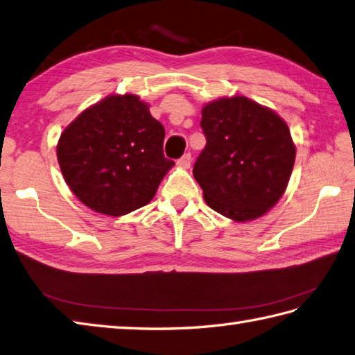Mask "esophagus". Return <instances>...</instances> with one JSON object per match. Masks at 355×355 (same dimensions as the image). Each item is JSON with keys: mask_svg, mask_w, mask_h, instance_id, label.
<instances>
[{"mask_svg": "<svg viewBox=\"0 0 355 355\" xmlns=\"http://www.w3.org/2000/svg\"><path fill=\"white\" fill-rule=\"evenodd\" d=\"M191 161H193L191 153H185L182 158L178 159V166L182 168H189V166H191Z\"/></svg>", "mask_w": 355, "mask_h": 355, "instance_id": "obj_1", "label": "esophagus"}]
</instances>
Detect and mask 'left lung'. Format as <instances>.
I'll return each mask as SVG.
<instances>
[{
    "instance_id": "8db88e82",
    "label": "left lung",
    "mask_w": 355,
    "mask_h": 355,
    "mask_svg": "<svg viewBox=\"0 0 355 355\" xmlns=\"http://www.w3.org/2000/svg\"><path fill=\"white\" fill-rule=\"evenodd\" d=\"M206 146L193 175L207 206L236 223L261 218L286 191L295 144L286 122L243 94L207 102Z\"/></svg>"
}]
</instances>
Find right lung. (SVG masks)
Here are the masks:
<instances>
[{
  "mask_svg": "<svg viewBox=\"0 0 355 355\" xmlns=\"http://www.w3.org/2000/svg\"><path fill=\"white\" fill-rule=\"evenodd\" d=\"M166 131L137 94H110L78 114L57 143L67 187L92 211L122 217L148 205L175 162Z\"/></svg>",
  "mask_w": 355,
  "mask_h": 355,
  "instance_id": "1",
  "label": "right lung"
}]
</instances>
